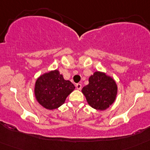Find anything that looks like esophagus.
Masks as SVG:
<instances>
[{
  "mask_svg": "<svg viewBox=\"0 0 150 150\" xmlns=\"http://www.w3.org/2000/svg\"><path fill=\"white\" fill-rule=\"evenodd\" d=\"M76 88H77L78 90H80V89H81V88H82L81 83H77V84L76 85Z\"/></svg>",
  "mask_w": 150,
  "mask_h": 150,
  "instance_id": "esophagus-1",
  "label": "esophagus"
}]
</instances>
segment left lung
Instances as JSON below:
<instances>
[{
	"mask_svg": "<svg viewBox=\"0 0 150 150\" xmlns=\"http://www.w3.org/2000/svg\"><path fill=\"white\" fill-rule=\"evenodd\" d=\"M118 87L115 79L104 72L95 71L88 78V84L82 92L92 108L104 110L115 102Z\"/></svg>",
	"mask_w": 150,
	"mask_h": 150,
	"instance_id": "8db88e82",
	"label": "left lung"
}]
</instances>
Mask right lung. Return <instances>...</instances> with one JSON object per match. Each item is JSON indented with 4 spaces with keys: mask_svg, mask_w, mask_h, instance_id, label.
<instances>
[{
    "mask_svg": "<svg viewBox=\"0 0 150 150\" xmlns=\"http://www.w3.org/2000/svg\"><path fill=\"white\" fill-rule=\"evenodd\" d=\"M74 89L75 86L71 81L64 79L58 70H54L37 79L34 92L36 100L42 107L52 110L61 107Z\"/></svg>",
    "mask_w": 150,
    "mask_h": 150,
    "instance_id": "add662e5",
    "label": "right lung"
}]
</instances>
